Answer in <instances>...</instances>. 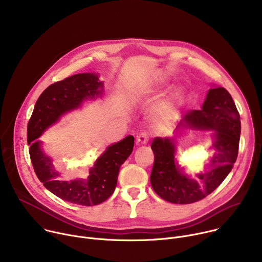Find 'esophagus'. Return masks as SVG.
<instances>
[{
  "mask_svg": "<svg viewBox=\"0 0 262 262\" xmlns=\"http://www.w3.org/2000/svg\"><path fill=\"white\" fill-rule=\"evenodd\" d=\"M149 141V136L147 133H142L137 137V145H145Z\"/></svg>",
  "mask_w": 262,
  "mask_h": 262,
  "instance_id": "34e87169",
  "label": "esophagus"
}]
</instances>
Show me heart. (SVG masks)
<instances>
[{
    "instance_id": "obj_1",
    "label": "heart",
    "mask_w": 262,
    "mask_h": 262,
    "mask_svg": "<svg viewBox=\"0 0 262 262\" xmlns=\"http://www.w3.org/2000/svg\"><path fill=\"white\" fill-rule=\"evenodd\" d=\"M173 106H174L173 99H165L157 105V107L155 110V113H156V115H158L160 117H164L171 113L173 110Z\"/></svg>"
}]
</instances>
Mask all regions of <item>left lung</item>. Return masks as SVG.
Masks as SVG:
<instances>
[{"label":"left lung","instance_id":"left-lung-1","mask_svg":"<svg viewBox=\"0 0 262 262\" xmlns=\"http://www.w3.org/2000/svg\"><path fill=\"white\" fill-rule=\"evenodd\" d=\"M180 126L212 130L215 154L207 169L192 177L175 159L174 139L157 137L151 144L155 163L150 182L162 199L190 204L212 193L232 170L238 154L241 117L230 93L223 87H213L208 90L201 110L189 112L176 129Z\"/></svg>","mask_w":262,"mask_h":262}]
</instances>
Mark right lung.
<instances>
[{"mask_svg": "<svg viewBox=\"0 0 262 262\" xmlns=\"http://www.w3.org/2000/svg\"><path fill=\"white\" fill-rule=\"evenodd\" d=\"M103 83L96 73H78L49 86L37 99L28 123L29 154L34 171L46 188L64 201L85 206L97 205L114 193L121 165L133 152V136L110 145L95 161L88 179L65 180L38 139L50 126L83 101L102 95Z\"/></svg>", "mask_w": 262, "mask_h": 262, "instance_id": "1", "label": "right lung"}]
</instances>
